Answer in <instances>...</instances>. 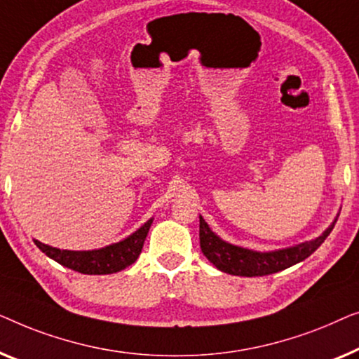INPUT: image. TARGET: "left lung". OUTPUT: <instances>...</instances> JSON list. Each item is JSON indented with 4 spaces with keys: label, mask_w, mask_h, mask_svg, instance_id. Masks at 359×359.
Segmentation results:
<instances>
[{
    "label": "left lung",
    "mask_w": 359,
    "mask_h": 359,
    "mask_svg": "<svg viewBox=\"0 0 359 359\" xmlns=\"http://www.w3.org/2000/svg\"><path fill=\"white\" fill-rule=\"evenodd\" d=\"M333 226L335 223L324 234L311 242L276 252H255L221 241L200 216V247L206 259L224 273L236 276H265L299 264L314 254L330 234Z\"/></svg>",
    "instance_id": "1"
}]
</instances>
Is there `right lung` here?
<instances>
[{
  "label": "right lung",
  "mask_w": 359,
  "mask_h": 359,
  "mask_svg": "<svg viewBox=\"0 0 359 359\" xmlns=\"http://www.w3.org/2000/svg\"><path fill=\"white\" fill-rule=\"evenodd\" d=\"M151 224H153V219L144 223L125 241L107 245L99 250H60L55 249V247L45 245L39 241L34 242L45 255H48L50 259H53L55 262L74 271H79V273L84 275H110L117 273V271L135 264V260L141 254V249H143L144 239L148 236Z\"/></svg>",
  "instance_id": "right-lung-1"
}]
</instances>
